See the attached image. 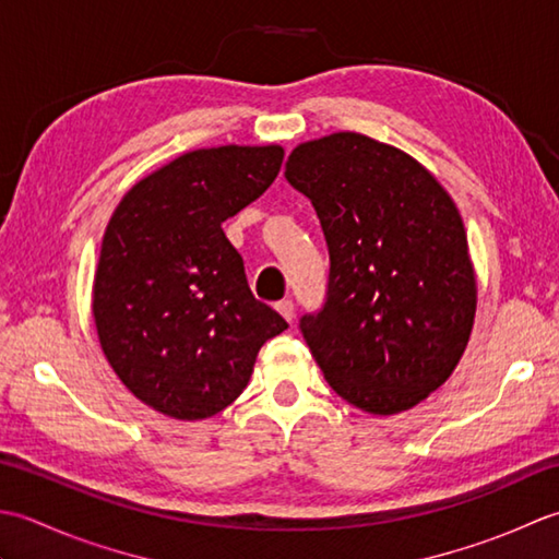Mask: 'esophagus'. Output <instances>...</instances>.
<instances>
[{"label": "esophagus", "mask_w": 559, "mask_h": 559, "mask_svg": "<svg viewBox=\"0 0 559 559\" xmlns=\"http://www.w3.org/2000/svg\"><path fill=\"white\" fill-rule=\"evenodd\" d=\"M275 309H277V313H280L287 323H292V321H294V304H292L289 299H282V301H277V304H275Z\"/></svg>", "instance_id": "esophagus-1"}]
</instances>
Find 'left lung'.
I'll use <instances>...</instances> for the list:
<instances>
[{
    "label": "left lung",
    "mask_w": 559,
    "mask_h": 559,
    "mask_svg": "<svg viewBox=\"0 0 559 559\" xmlns=\"http://www.w3.org/2000/svg\"><path fill=\"white\" fill-rule=\"evenodd\" d=\"M284 178L311 200L330 250L328 301L301 318L330 389L383 417L427 401L477 309L455 202L417 158L359 132L294 146Z\"/></svg>",
    "instance_id": "left-lung-1"
}]
</instances>
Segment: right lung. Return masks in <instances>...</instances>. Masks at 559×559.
<instances>
[{
	"label": "right lung",
	"instance_id": "add662e5",
	"mask_svg": "<svg viewBox=\"0 0 559 559\" xmlns=\"http://www.w3.org/2000/svg\"><path fill=\"white\" fill-rule=\"evenodd\" d=\"M280 144L176 156L124 192L100 243L91 311L124 389L195 423L231 405L287 321L248 289L222 224L277 178Z\"/></svg>",
	"mask_w": 559,
	"mask_h": 559
}]
</instances>
